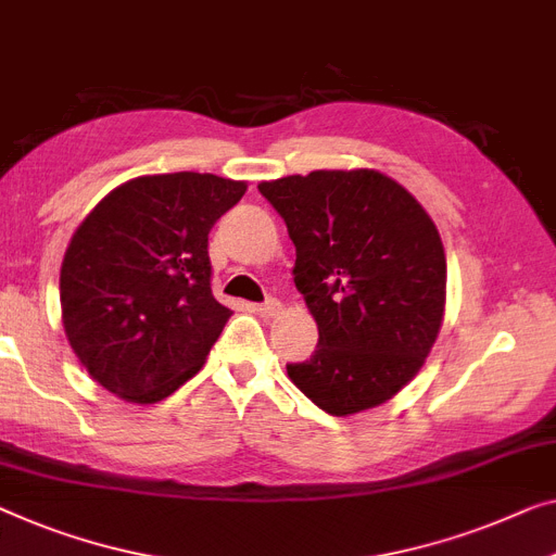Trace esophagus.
<instances>
[{
    "mask_svg": "<svg viewBox=\"0 0 556 556\" xmlns=\"http://www.w3.org/2000/svg\"><path fill=\"white\" fill-rule=\"evenodd\" d=\"M254 309L260 312L262 317H271V314H277L281 309V304H279V300H275V296H267V300H264L262 304H256Z\"/></svg>",
    "mask_w": 556,
    "mask_h": 556,
    "instance_id": "obj_1",
    "label": "esophagus"
}]
</instances>
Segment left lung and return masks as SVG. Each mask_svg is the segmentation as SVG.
Instances as JSON below:
<instances>
[{"instance_id": "obj_1", "label": "left lung", "mask_w": 556, "mask_h": 556, "mask_svg": "<svg viewBox=\"0 0 556 556\" xmlns=\"http://www.w3.org/2000/svg\"><path fill=\"white\" fill-rule=\"evenodd\" d=\"M296 247L294 285L319 329L292 382L334 417L384 404L412 382L439 334L446 260L434 222L375 169L262 181Z\"/></svg>"}]
</instances>
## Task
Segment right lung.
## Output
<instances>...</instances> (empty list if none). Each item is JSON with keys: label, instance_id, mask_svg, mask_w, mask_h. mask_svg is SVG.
<instances>
[{"label": "right lung", "instance_id": "add662e5", "mask_svg": "<svg viewBox=\"0 0 556 556\" xmlns=\"http://www.w3.org/2000/svg\"><path fill=\"white\" fill-rule=\"evenodd\" d=\"M244 192L217 174L137 177L74 231L60 275L64 331L112 394L154 404L204 364L231 317L212 294L210 231Z\"/></svg>", "mask_w": 556, "mask_h": 556}]
</instances>
